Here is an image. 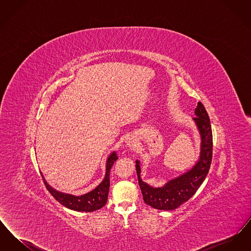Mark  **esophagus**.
<instances>
[{
    "label": "esophagus",
    "mask_w": 251,
    "mask_h": 251,
    "mask_svg": "<svg viewBox=\"0 0 251 251\" xmlns=\"http://www.w3.org/2000/svg\"><path fill=\"white\" fill-rule=\"evenodd\" d=\"M131 143H132L131 141H129V142H128V145H131Z\"/></svg>",
    "instance_id": "obj_1"
}]
</instances>
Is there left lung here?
Wrapping results in <instances>:
<instances>
[{"mask_svg":"<svg viewBox=\"0 0 251 251\" xmlns=\"http://www.w3.org/2000/svg\"><path fill=\"white\" fill-rule=\"evenodd\" d=\"M194 120L201 135V151L200 160L191 170L176 179H171L160 188H153L140 178L139 162L136 161V172L144 201L158 210L171 211L186 202L197 192L206 178L213 158V133L208 113L202 103L198 102Z\"/></svg>","mask_w":251,"mask_h":251,"instance_id":"left-lung-1","label":"left lung"}]
</instances>
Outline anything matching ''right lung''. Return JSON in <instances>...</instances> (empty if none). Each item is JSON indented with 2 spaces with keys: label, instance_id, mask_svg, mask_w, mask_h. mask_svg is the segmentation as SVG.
I'll list each match as a JSON object with an SVG mask.
<instances>
[{
  "label": "right lung",
  "instance_id": "obj_1",
  "mask_svg": "<svg viewBox=\"0 0 251 251\" xmlns=\"http://www.w3.org/2000/svg\"><path fill=\"white\" fill-rule=\"evenodd\" d=\"M118 155L113 152L109 156L106 162V173L104 179L92 190L85 195L75 197L69 194H63L60 192L52 189L45 179L42 176L44 184L50 195L63 206L78 212H94L100 208H102L107 201L109 186H110V170L113 167L114 163L118 160Z\"/></svg>",
  "mask_w": 251,
  "mask_h": 251
}]
</instances>
